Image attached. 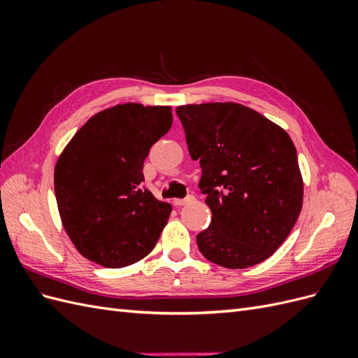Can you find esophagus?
<instances>
[{
  "mask_svg": "<svg viewBox=\"0 0 358 358\" xmlns=\"http://www.w3.org/2000/svg\"><path fill=\"white\" fill-rule=\"evenodd\" d=\"M194 200V197L192 196H188V197H185V199H176L175 201V206H185V204H188V203H191Z\"/></svg>",
  "mask_w": 358,
  "mask_h": 358,
  "instance_id": "esophagus-1",
  "label": "esophagus"
}]
</instances>
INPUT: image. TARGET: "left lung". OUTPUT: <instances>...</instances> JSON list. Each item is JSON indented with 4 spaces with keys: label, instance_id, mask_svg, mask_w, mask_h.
<instances>
[{
    "label": "left lung",
    "instance_id": "8db88e82",
    "mask_svg": "<svg viewBox=\"0 0 358 358\" xmlns=\"http://www.w3.org/2000/svg\"><path fill=\"white\" fill-rule=\"evenodd\" d=\"M199 187L212 210L200 252L227 268L264 262L285 242L303 206L296 146L284 128L237 103L179 106Z\"/></svg>",
    "mask_w": 358,
    "mask_h": 358
}]
</instances>
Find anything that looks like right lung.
<instances>
[{
    "label": "right lung",
    "instance_id": "right-lung-1",
    "mask_svg": "<svg viewBox=\"0 0 358 358\" xmlns=\"http://www.w3.org/2000/svg\"><path fill=\"white\" fill-rule=\"evenodd\" d=\"M171 122L170 106L116 104L88 119L64 148L53 175L57 204L85 258L119 268L155 248L171 206L142 188V170Z\"/></svg>",
    "mask_w": 358,
    "mask_h": 358
}]
</instances>
